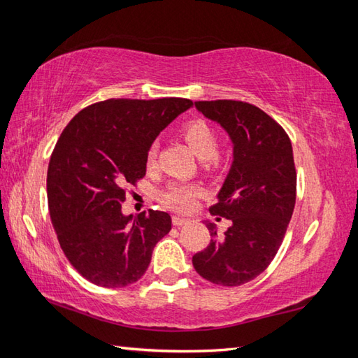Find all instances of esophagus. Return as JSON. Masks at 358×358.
Wrapping results in <instances>:
<instances>
[{
  "label": "esophagus",
  "mask_w": 358,
  "mask_h": 358,
  "mask_svg": "<svg viewBox=\"0 0 358 358\" xmlns=\"http://www.w3.org/2000/svg\"><path fill=\"white\" fill-rule=\"evenodd\" d=\"M172 222H173L175 227H180V226H185V224L189 222V220H187V217H183V216H173Z\"/></svg>",
  "instance_id": "esophagus-1"
}]
</instances>
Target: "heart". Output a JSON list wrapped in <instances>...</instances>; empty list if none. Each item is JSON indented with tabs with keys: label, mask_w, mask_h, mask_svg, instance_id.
Here are the masks:
<instances>
[{
	"label": "heart",
	"mask_w": 358,
	"mask_h": 358,
	"mask_svg": "<svg viewBox=\"0 0 358 358\" xmlns=\"http://www.w3.org/2000/svg\"><path fill=\"white\" fill-rule=\"evenodd\" d=\"M183 134L185 141L189 145L191 150L197 155L199 159L208 161L211 157H215L217 151V138L213 129L205 123L202 120H194L186 123L183 126ZM156 157V147L153 145L147 153V166L151 167L155 164ZM199 186L196 185H187V183H172L166 187V191L162 192V202L167 207L178 211H186L192 208L194 201L199 196Z\"/></svg>",
	"instance_id": "obj_1"
}]
</instances>
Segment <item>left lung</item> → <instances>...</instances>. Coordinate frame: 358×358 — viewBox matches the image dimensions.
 <instances>
[{"mask_svg":"<svg viewBox=\"0 0 358 358\" xmlns=\"http://www.w3.org/2000/svg\"><path fill=\"white\" fill-rule=\"evenodd\" d=\"M194 106L227 132L234 161L217 203L210 208L232 226L217 237L215 224L205 222L210 245L194 254L192 265L217 286H241L270 265L292 217L296 191L292 143L273 118L248 102L199 101Z\"/></svg>","mask_w":358,"mask_h":358,"instance_id":"1","label":"left lung"}]
</instances>
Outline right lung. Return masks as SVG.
I'll return each mask as SVG.
<instances>
[{
  "instance_id": "right-lung-1",
  "label": "right lung",
  "mask_w": 358,
  "mask_h": 358,
  "mask_svg": "<svg viewBox=\"0 0 358 358\" xmlns=\"http://www.w3.org/2000/svg\"><path fill=\"white\" fill-rule=\"evenodd\" d=\"M189 107L183 98L107 99L62 132L48 162V210L64 256L85 280L124 287L147 271L172 220L155 210L123 215L124 186L143 177L151 143Z\"/></svg>"
}]
</instances>
